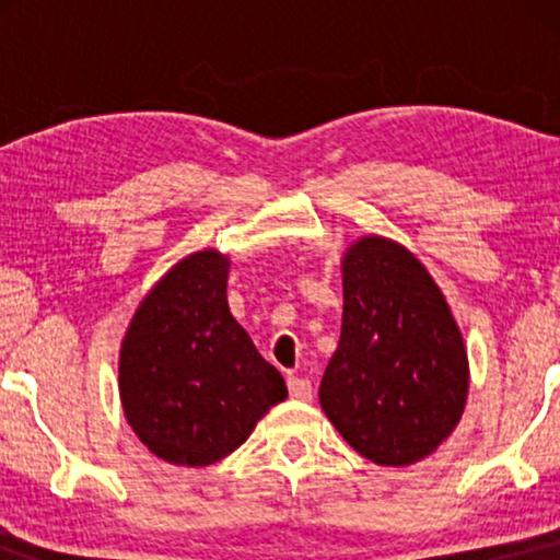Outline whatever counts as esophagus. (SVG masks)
<instances>
[{"mask_svg":"<svg viewBox=\"0 0 560 560\" xmlns=\"http://www.w3.org/2000/svg\"><path fill=\"white\" fill-rule=\"evenodd\" d=\"M288 393L295 400H311L313 397V385L305 377H298V374H288Z\"/></svg>","mask_w":560,"mask_h":560,"instance_id":"esophagus-1","label":"esophagus"}]
</instances>
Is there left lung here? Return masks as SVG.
<instances>
[{
    "label": "left lung",
    "mask_w": 560,
    "mask_h": 560,
    "mask_svg": "<svg viewBox=\"0 0 560 560\" xmlns=\"http://www.w3.org/2000/svg\"><path fill=\"white\" fill-rule=\"evenodd\" d=\"M341 270V339L320 380V408L357 454L416 464L464 412L462 334L431 275L400 244L359 240Z\"/></svg>",
    "instance_id": "8db88e82"
}]
</instances>
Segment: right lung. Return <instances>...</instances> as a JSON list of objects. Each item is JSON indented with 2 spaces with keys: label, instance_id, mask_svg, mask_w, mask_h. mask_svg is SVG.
<instances>
[{
  "label": "right lung",
  "instance_id": "1",
  "mask_svg": "<svg viewBox=\"0 0 560 560\" xmlns=\"http://www.w3.org/2000/svg\"><path fill=\"white\" fill-rule=\"evenodd\" d=\"M226 278L219 252L186 257L144 298L121 343L129 425L178 466L221 462L288 395L282 374L229 313Z\"/></svg>",
  "mask_w": 560,
  "mask_h": 560
}]
</instances>
